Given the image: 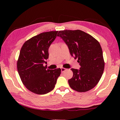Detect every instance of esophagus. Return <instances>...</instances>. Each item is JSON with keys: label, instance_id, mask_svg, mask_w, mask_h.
<instances>
[{"label": "esophagus", "instance_id": "34e87169", "mask_svg": "<svg viewBox=\"0 0 120 120\" xmlns=\"http://www.w3.org/2000/svg\"><path fill=\"white\" fill-rule=\"evenodd\" d=\"M66 70H67V69L64 68H63V67L61 68V72H64V71H66Z\"/></svg>", "mask_w": 120, "mask_h": 120}]
</instances>
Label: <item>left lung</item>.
<instances>
[{
    "instance_id": "left-lung-1",
    "label": "left lung",
    "mask_w": 120,
    "mask_h": 120,
    "mask_svg": "<svg viewBox=\"0 0 120 120\" xmlns=\"http://www.w3.org/2000/svg\"><path fill=\"white\" fill-rule=\"evenodd\" d=\"M68 45L70 54L77 59L80 69H71L73 76L68 80L70 87L78 92H87L98 84L104 69L103 51L98 41L81 30L58 32Z\"/></svg>"
}]
</instances>
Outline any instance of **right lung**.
Instances as JSON below:
<instances>
[{"mask_svg": "<svg viewBox=\"0 0 120 120\" xmlns=\"http://www.w3.org/2000/svg\"><path fill=\"white\" fill-rule=\"evenodd\" d=\"M58 31H50L34 36L24 43L20 51L17 68L26 88L38 95L50 92L55 87L61 69H46L45 60L49 58V48Z\"/></svg>", "mask_w": 120, "mask_h": 120, "instance_id": "1", "label": "right lung"}]
</instances>
